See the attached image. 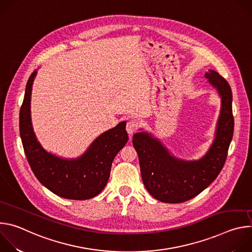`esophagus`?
<instances>
[{
    "mask_svg": "<svg viewBox=\"0 0 252 252\" xmlns=\"http://www.w3.org/2000/svg\"><path fill=\"white\" fill-rule=\"evenodd\" d=\"M137 129V124L134 121H129L126 124V131L128 134H132Z\"/></svg>",
    "mask_w": 252,
    "mask_h": 252,
    "instance_id": "esophagus-1",
    "label": "esophagus"
}]
</instances>
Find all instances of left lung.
Returning a JSON list of instances; mask_svg holds the SVG:
<instances>
[{"label": "left lung", "instance_id": "obj_1", "mask_svg": "<svg viewBox=\"0 0 252 252\" xmlns=\"http://www.w3.org/2000/svg\"><path fill=\"white\" fill-rule=\"evenodd\" d=\"M221 98V109L211 147L198 160L179 159L169 154L161 141L142 131L133 134L132 145L138 155L141 178L148 191L158 200L181 203L204 190L221 171L233 135L232 93L218 71L205 74Z\"/></svg>", "mask_w": 252, "mask_h": 252}]
</instances>
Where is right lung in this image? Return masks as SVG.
<instances>
[{
	"label": "right lung",
	"instance_id": "right-lung-1",
	"mask_svg": "<svg viewBox=\"0 0 252 252\" xmlns=\"http://www.w3.org/2000/svg\"><path fill=\"white\" fill-rule=\"evenodd\" d=\"M37 70L28 80L20 110V134L29 164L39 182L55 194L76 200L97 195L109 181L113 160L128 139L126 122L97 136L80 158L66 159L48 153L35 136L31 120L32 87Z\"/></svg>",
	"mask_w": 252,
	"mask_h": 252
}]
</instances>
